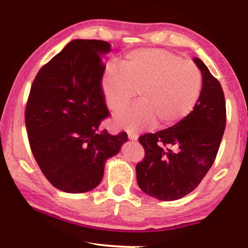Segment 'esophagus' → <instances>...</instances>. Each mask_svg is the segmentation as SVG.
Here are the masks:
<instances>
[{
    "label": "esophagus",
    "mask_w": 248,
    "mask_h": 248,
    "mask_svg": "<svg viewBox=\"0 0 248 248\" xmlns=\"http://www.w3.org/2000/svg\"><path fill=\"white\" fill-rule=\"evenodd\" d=\"M128 138H129L130 140L136 141V140L138 139V134H137V133H134V132H132V131H128Z\"/></svg>",
    "instance_id": "1"
}]
</instances>
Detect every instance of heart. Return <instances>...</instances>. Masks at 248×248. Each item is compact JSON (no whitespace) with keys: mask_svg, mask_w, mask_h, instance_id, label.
Wrapping results in <instances>:
<instances>
[{"mask_svg":"<svg viewBox=\"0 0 248 248\" xmlns=\"http://www.w3.org/2000/svg\"><path fill=\"white\" fill-rule=\"evenodd\" d=\"M201 90L198 66L165 49L130 51L121 66L108 63L102 78L105 103L114 112L127 107L138 91L140 102L116 117L119 127L131 131L178 124L194 110Z\"/></svg>","mask_w":248,"mask_h":248,"instance_id":"1","label":"heart"}]
</instances>
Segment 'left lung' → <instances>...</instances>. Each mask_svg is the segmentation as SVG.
Masks as SVG:
<instances>
[{
  "instance_id": "left-lung-1",
  "label": "left lung",
  "mask_w": 248,
  "mask_h": 248,
  "mask_svg": "<svg viewBox=\"0 0 248 248\" xmlns=\"http://www.w3.org/2000/svg\"><path fill=\"white\" fill-rule=\"evenodd\" d=\"M202 90L196 107L169 129L139 137L144 157L136 166L138 185L153 198L171 201L198 187L211 169L226 124L224 93L220 82L200 59Z\"/></svg>"
}]
</instances>
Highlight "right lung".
Here are the masks:
<instances>
[{
  "mask_svg": "<svg viewBox=\"0 0 248 248\" xmlns=\"http://www.w3.org/2000/svg\"><path fill=\"white\" fill-rule=\"evenodd\" d=\"M103 40L77 39L41 66L31 84L25 124L31 153L50 184L82 194L97 187L109 157L128 134L99 125L110 115L102 92Z\"/></svg>",
  "mask_w": 248,
  "mask_h": 248,
  "instance_id": "right-lung-1",
  "label": "right lung"
}]
</instances>
